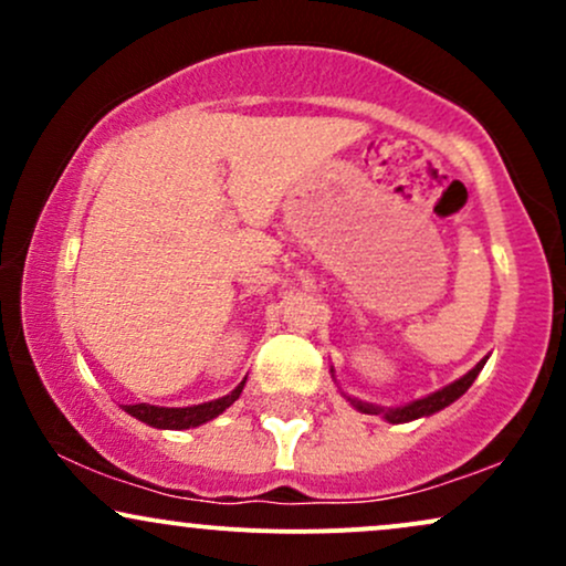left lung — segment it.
<instances>
[{
    "mask_svg": "<svg viewBox=\"0 0 566 566\" xmlns=\"http://www.w3.org/2000/svg\"><path fill=\"white\" fill-rule=\"evenodd\" d=\"M486 359H490V356H484V359L479 361L476 367L469 369V373H465L463 378H458L454 382H450V386L439 388V391L428 394V396H423V399H415V401H409V405H401V407H380V405H373V401L356 399V396H348V394H343V396H346V401H350V407L359 409V412L380 415V418H386L388 423H409V420L428 418V415L439 412V409L450 407L452 401H458L460 396L469 391L471 382L476 380V375L482 373V367L486 365ZM333 378H335V369H333Z\"/></svg>",
    "mask_w": 566,
    "mask_h": 566,
    "instance_id": "1",
    "label": "left lung"
}]
</instances>
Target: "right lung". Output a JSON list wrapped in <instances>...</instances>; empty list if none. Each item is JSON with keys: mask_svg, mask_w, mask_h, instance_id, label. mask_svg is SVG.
<instances>
[{"mask_svg": "<svg viewBox=\"0 0 566 566\" xmlns=\"http://www.w3.org/2000/svg\"><path fill=\"white\" fill-rule=\"evenodd\" d=\"M247 378L233 388L231 394L220 396V399L205 401V405L193 407H154V405H125V412L138 418L140 423L154 426V428H167V431H186V428H197L207 420L218 418L220 412H226L233 401L242 394Z\"/></svg>", "mask_w": 566, "mask_h": 566, "instance_id": "1", "label": "right lung"}]
</instances>
